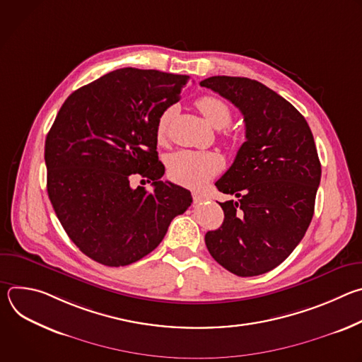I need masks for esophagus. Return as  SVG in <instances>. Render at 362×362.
<instances>
[{
	"instance_id": "1",
	"label": "esophagus",
	"mask_w": 362,
	"mask_h": 362,
	"mask_svg": "<svg viewBox=\"0 0 362 362\" xmlns=\"http://www.w3.org/2000/svg\"><path fill=\"white\" fill-rule=\"evenodd\" d=\"M192 196H193L194 203H199V202H203V200H204V196H203L202 193H199V192H193Z\"/></svg>"
}]
</instances>
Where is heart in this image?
I'll return each instance as SVG.
<instances>
[{
    "label": "heart",
    "instance_id": "heart-1",
    "mask_svg": "<svg viewBox=\"0 0 362 362\" xmlns=\"http://www.w3.org/2000/svg\"><path fill=\"white\" fill-rule=\"evenodd\" d=\"M197 110L203 115L212 127L223 129L232 120V113L226 103L214 95H203L196 101ZM172 109H166L156 124V136L162 140L166 134ZM169 176L172 180L189 186L199 187L211 180L222 168L219 156L212 151H179L169 159Z\"/></svg>",
    "mask_w": 362,
    "mask_h": 362
}]
</instances>
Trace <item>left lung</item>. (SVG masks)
<instances>
[{"label": "left lung", "instance_id": "1", "mask_svg": "<svg viewBox=\"0 0 362 362\" xmlns=\"http://www.w3.org/2000/svg\"><path fill=\"white\" fill-rule=\"evenodd\" d=\"M243 115L246 141L215 183L235 199L219 202L225 219L204 236L214 259L238 276L281 265L314 216L321 163L303 116L274 90L246 77L200 81Z\"/></svg>", "mask_w": 362, "mask_h": 362}]
</instances>
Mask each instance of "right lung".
I'll return each instance as SVG.
<instances>
[{
    "label": "right lung",
    "instance_id": "1",
    "mask_svg": "<svg viewBox=\"0 0 362 362\" xmlns=\"http://www.w3.org/2000/svg\"><path fill=\"white\" fill-rule=\"evenodd\" d=\"M189 80L120 69L70 94L51 126L44 150L48 197L69 238L93 261L137 262L190 206L187 189L160 180L165 166L156 151L158 120ZM134 174L153 190L133 189Z\"/></svg>",
    "mask_w": 362,
    "mask_h": 362
}]
</instances>
